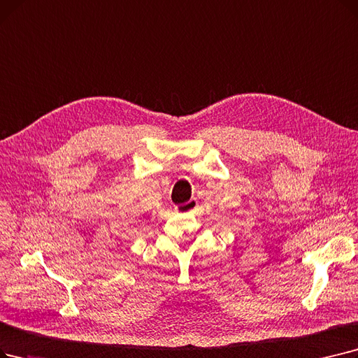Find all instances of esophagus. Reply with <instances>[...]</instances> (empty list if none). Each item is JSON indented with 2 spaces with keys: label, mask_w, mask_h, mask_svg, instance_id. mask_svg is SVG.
<instances>
[{
  "label": "esophagus",
  "mask_w": 358,
  "mask_h": 358,
  "mask_svg": "<svg viewBox=\"0 0 358 358\" xmlns=\"http://www.w3.org/2000/svg\"><path fill=\"white\" fill-rule=\"evenodd\" d=\"M197 206H199L197 200H196V199H190L189 201H185V203L178 205L176 209H177V212H180V213H190V212L196 210Z\"/></svg>",
  "instance_id": "34e87169"
}]
</instances>
